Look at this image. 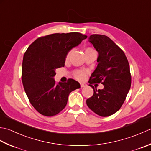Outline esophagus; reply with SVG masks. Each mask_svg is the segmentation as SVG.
<instances>
[{
	"label": "esophagus",
	"mask_w": 151,
	"mask_h": 151,
	"mask_svg": "<svg viewBox=\"0 0 151 151\" xmlns=\"http://www.w3.org/2000/svg\"><path fill=\"white\" fill-rule=\"evenodd\" d=\"M80 85H81V88L87 87V84H86V83H80Z\"/></svg>",
	"instance_id": "1"
}]
</instances>
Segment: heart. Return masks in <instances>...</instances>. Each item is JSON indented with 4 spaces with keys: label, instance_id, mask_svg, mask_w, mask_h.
<instances>
[{
    "label": "heart",
    "instance_id": "obj_1",
    "mask_svg": "<svg viewBox=\"0 0 151 151\" xmlns=\"http://www.w3.org/2000/svg\"><path fill=\"white\" fill-rule=\"evenodd\" d=\"M94 50H92L91 48H87V50H85V52L87 51H93ZM72 53V51H69L68 54L66 55V59L68 60L70 57V54ZM74 76L75 78H77L79 80H83L85 78V76H86V72L85 71H83V70H78V71H76L74 72Z\"/></svg>",
    "mask_w": 151,
    "mask_h": 151
}]
</instances>
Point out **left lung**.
Masks as SVG:
<instances>
[{
  "mask_svg": "<svg viewBox=\"0 0 151 151\" xmlns=\"http://www.w3.org/2000/svg\"><path fill=\"white\" fill-rule=\"evenodd\" d=\"M88 42L98 51V64L88 81L94 94L86 102L97 115L108 116L121 108L130 91V65L124 52L109 37L93 35ZM100 82L104 87L97 90L92 85Z\"/></svg>",
  "mask_w": 151,
  "mask_h": 151,
  "instance_id": "obj_1",
  "label": "left lung"
}]
</instances>
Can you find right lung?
Here are the masks:
<instances>
[{"instance_id": "1", "label": "right lung", "mask_w": 151, "mask_h": 151, "mask_svg": "<svg viewBox=\"0 0 151 151\" xmlns=\"http://www.w3.org/2000/svg\"><path fill=\"white\" fill-rule=\"evenodd\" d=\"M87 36L79 32L55 33L36 39L24 54L22 82L32 106L40 114L51 116L66 107L72 91L80 87L78 81L55 83L56 69L64 66L66 57Z\"/></svg>"}]
</instances>
